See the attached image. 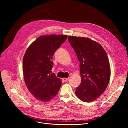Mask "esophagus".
<instances>
[{
    "label": "esophagus",
    "mask_w": 128,
    "mask_h": 128,
    "mask_svg": "<svg viewBox=\"0 0 128 128\" xmlns=\"http://www.w3.org/2000/svg\"><path fill=\"white\" fill-rule=\"evenodd\" d=\"M68 79H69V78H62V80H63L64 81H65V82L67 81Z\"/></svg>",
    "instance_id": "obj_1"
}]
</instances>
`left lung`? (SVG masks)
<instances>
[{
    "instance_id": "8db88e82",
    "label": "left lung",
    "mask_w": 128,
    "mask_h": 128,
    "mask_svg": "<svg viewBox=\"0 0 128 128\" xmlns=\"http://www.w3.org/2000/svg\"><path fill=\"white\" fill-rule=\"evenodd\" d=\"M68 40L80 62L81 82L75 94L84 102H93L104 92L110 82L108 55L100 44L89 38L70 36Z\"/></svg>"
}]
</instances>
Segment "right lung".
<instances>
[{"label":"right lung","mask_w":128,"mask_h":128,"mask_svg":"<svg viewBox=\"0 0 128 128\" xmlns=\"http://www.w3.org/2000/svg\"><path fill=\"white\" fill-rule=\"evenodd\" d=\"M67 37L56 34L39 37L24 54L22 62L24 82L31 94L40 102L52 100L62 85L61 79L55 73H51V70L53 56Z\"/></svg>","instance_id":"obj_1"}]
</instances>
